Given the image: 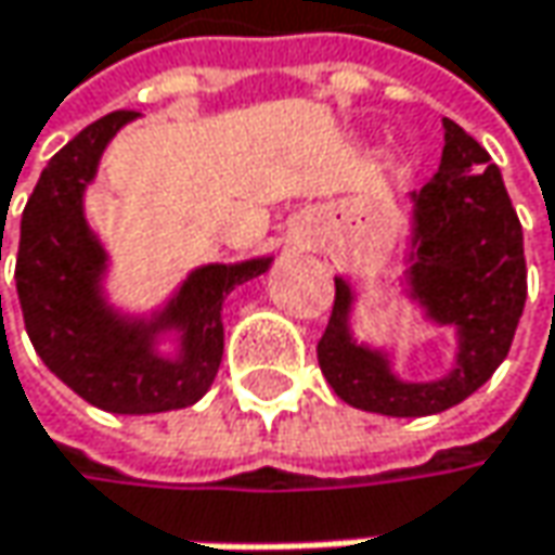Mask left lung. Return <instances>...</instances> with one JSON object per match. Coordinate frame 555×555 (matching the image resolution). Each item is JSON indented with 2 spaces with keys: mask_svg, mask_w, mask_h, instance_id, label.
Masks as SVG:
<instances>
[{
  "mask_svg": "<svg viewBox=\"0 0 555 555\" xmlns=\"http://www.w3.org/2000/svg\"><path fill=\"white\" fill-rule=\"evenodd\" d=\"M409 236L400 293L434 327H450V372L405 380L393 352L362 344L352 331L356 291L334 278L337 296L319 340V365L334 393L356 409L422 418L468 400L513 347L528 296L525 240L500 168L456 121L443 118L440 168L409 193Z\"/></svg>",
  "mask_w": 555,
  "mask_h": 555,
  "instance_id": "obj_1",
  "label": "left lung"
}]
</instances>
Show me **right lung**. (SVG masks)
<instances>
[{"label": "right lung", "mask_w": 555, "mask_h": 555, "mask_svg": "<svg viewBox=\"0 0 555 555\" xmlns=\"http://www.w3.org/2000/svg\"><path fill=\"white\" fill-rule=\"evenodd\" d=\"M133 118L112 112L49 158L21 215L14 284L27 337L49 372L96 409L155 415L206 397L224 352L221 306L274 256L199 264L153 312L118 309L105 291L112 259L83 203L102 153Z\"/></svg>", "instance_id": "1"}]
</instances>
